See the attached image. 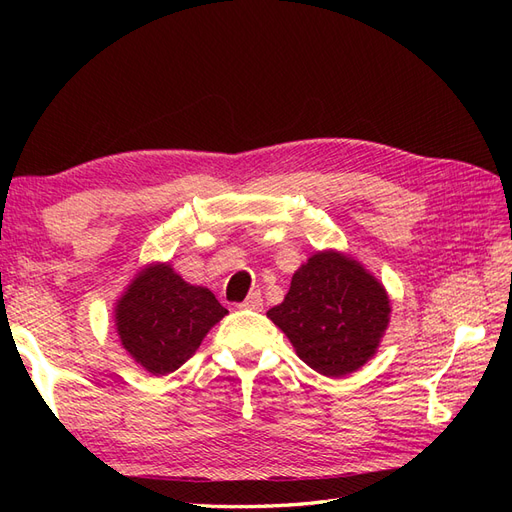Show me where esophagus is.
Segmentation results:
<instances>
[{
  "label": "esophagus",
  "instance_id": "1",
  "mask_svg": "<svg viewBox=\"0 0 512 512\" xmlns=\"http://www.w3.org/2000/svg\"><path fill=\"white\" fill-rule=\"evenodd\" d=\"M239 307H243V309H254V312H260V309H262V297H260V292H252L250 297H247Z\"/></svg>",
  "mask_w": 512,
  "mask_h": 512
}]
</instances>
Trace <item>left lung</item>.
I'll list each match as a JSON object with an SVG mask.
<instances>
[{
	"mask_svg": "<svg viewBox=\"0 0 512 512\" xmlns=\"http://www.w3.org/2000/svg\"><path fill=\"white\" fill-rule=\"evenodd\" d=\"M267 316L318 374L344 378L374 359L389 329L386 288L359 260L337 250L309 256Z\"/></svg>",
	"mask_w": 512,
	"mask_h": 512,
	"instance_id": "obj_1",
	"label": "left lung"
}]
</instances>
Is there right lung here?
<instances>
[{
	"label": "right lung",
	"mask_w": 512,
	"mask_h": 512,
	"mask_svg": "<svg viewBox=\"0 0 512 512\" xmlns=\"http://www.w3.org/2000/svg\"><path fill=\"white\" fill-rule=\"evenodd\" d=\"M226 314L209 288L185 282L170 262H151L117 299L113 320L132 361L151 376H166L190 359Z\"/></svg>",
	"instance_id": "1"
}]
</instances>
